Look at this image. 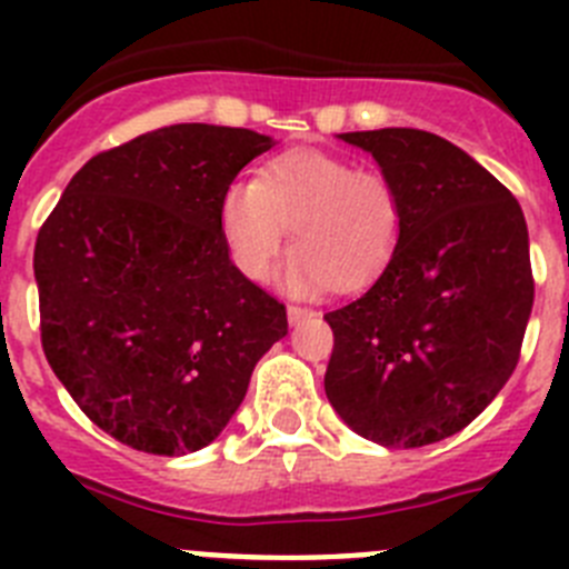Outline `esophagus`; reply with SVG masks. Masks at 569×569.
<instances>
[{"label":"esophagus","mask_w":569,"mask_h":569,"mask_svg":"<svg viewBox=\"0 0 569 569\" xmlns=\"http://www.w3.org/2000/svg\"><path fill=\"white\" fill-rule=\"evenodd\" d=\"M310 310L308 308H288V321H290V328H299L301 321H308L310 319Z\"/></svg>","instance_id":"obj_1"}]
</instances>
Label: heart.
<instances>
[{"instance_id":"b5f03b06","label":"heart","mask_w":569,"mask_h":569,"mask_svg":"<svg viewBox=\"0 0 569 569\" xmlns=\"http://www.w3.org/2000/svg\"><path fill=\"white\" fill-rule=\"evenodd\" d=\"M296 250L281 284L296 296L350 290L373 281L393 259L401 236L399 193L376 170L325 150H288L259 170L233 179L219 199V233L241 276L268 279L288 244Z\"/></svg>"}]
</instances>
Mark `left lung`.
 <instances>
[{
    "label": "left lung",
    "instance_id": "left-lung-1",
    "mask_svg": "<svg viewBox=\"0 0 569 569\" xmlns=\"http://www.w3.org/2000/svg\"><path fill=\"white\" fill-rule=\"evenodd\" d=\"M401 202L379 279L325 313V393L353 433L425 447L459 433L516 370L532 310L530 236L510 190L472 156L416 128L339 133Z\"/></svg>",
    "mask_w": 569,
    "mask_h": 569
}]
</instances>
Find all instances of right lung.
<instances>
[{"label":"right lung","mask_w":569,"mask_h":569,"mask_svg":"<svg viewBox=\"0 0 569 569\" xmlns=\"http://www.w3.org/2000/svg\"><path fill=\"white\" fill-rule=\"evenodd\" d=\"M248 128L170 124L93 156L33 250L42 347L82 413L116 441L184 456L222 433L284 305L236 270L219 199L273 148Z\"/></svg>","instance_id":"add662e5"}]
</instances>
